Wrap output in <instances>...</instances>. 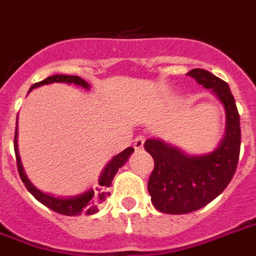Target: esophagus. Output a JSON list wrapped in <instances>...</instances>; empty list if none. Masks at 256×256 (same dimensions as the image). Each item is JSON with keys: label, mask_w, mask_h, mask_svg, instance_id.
<instances>
[{"label": "esophagus", "mask_w": 256, "mask_h": 256, "mask_svg": "<svg viewBox=\"0 0 256 256\" xmlns=\"http://www.w3.org/2000/svg\"><path fill=\"white\" fill-rule=\"evenodd\" d=\"M144 140H146V138H144V136H138V138H134V150H142V146H144Z\"/></svg>", "instance_id": "obj_1"}]
</instances>
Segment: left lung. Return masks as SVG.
I'll list each match as a JSON object with an SVG mask.
<instances>
[{
	"mask_svg": "<svg viewBox=\"0 0 256 256\" xmlns=\"http://www.w3.org/2000/svg\"><path fill=\"white\" fill-rule=\"evenodd\" d=\"M210 89L226 110V134L216 150L206 155H187L160 138H148L144 148L155 167L148 180L152 204L160 212L180 215L207 206L228 186L240 152V120L228 84L204 69L187 73Z\"/></svg>",
	"mask_w": 256,
	"mask_h": 256,
	"instance_id": "left-lung-1",
	"label": "left lung"
}]
</instances>
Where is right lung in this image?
I'll use <instances>...</instances> for the list:
<instances>
[{"label":"right lung","instance_id":"obj_1","mask_svg":"<svg viewBox=\"0 0 256 256\" xmlns=\"http://www.w3.org/2000/svg\"><path fill=\"white\" fill-rule=\"evenodd\" d=\"M53 82H66V84H74L80 85L82 88L89 89V84L85 80H82L78 76H66V74H54V76L46 77L45 80L36 82L30 86L29 92L32 89L41 86V85L53 84ZM134 148L130 146L122 152H120L118 155H116L114 159L110 160V163L106 164V167L104 168V171L101 172L100 178H98V183L96 184V187L90 188L89 191L81 194L77 196H70V198H56V196L49 195L45 192L40 191L29 182V179L25 175V171L22 168V163L20 159L18 146H17V126H16L14 134V152H16V160H17V170H18L20 178L22 180V183L25 184V187L32 195L34 196L36 199L38 200L40 203H42L44 206H46L48 208L53 210L54 212H58L61 215H66V216H76V215H93L98 211L101 203H104L106 199V196L110 195V187L112 184L114 175L118 174V168H122L124 164L126 163V160L130 156V154L134 152Z\"/></svg>","mask_w":256,"mask_h":256}]
</instances>
